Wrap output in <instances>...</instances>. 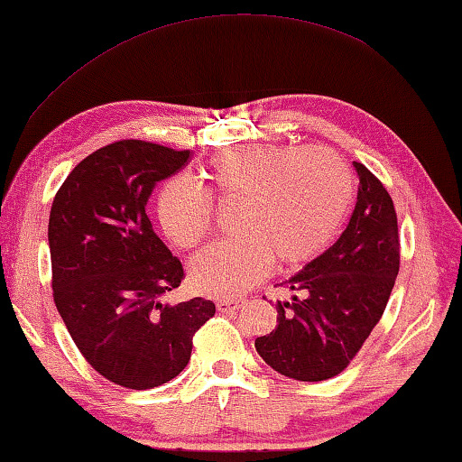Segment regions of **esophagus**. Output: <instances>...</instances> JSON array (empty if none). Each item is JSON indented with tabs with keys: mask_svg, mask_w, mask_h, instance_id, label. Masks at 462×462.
<instances>
[{
	"mask_svg": "<svg viewBox=\"0 0 462 462\" xmlns=\"http://www.w3.org/2000/svg\"><path fill=\"white\" fill-rule=\"evenodd\" d=\"M217 310L228 314V312H234L238 310L240 306H243V300H217Z\"/></svg>",
	"mask_w": 462,
	"mask_h": 462,
	"instance_id": "obj_1",
	"label": "esophagus"
}]
</instances>
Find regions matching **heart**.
<instances>
[{
    "label": "heart",
    "instance_id": "heart-1",
    "mask_svg": "<svg viewBox=\"0 0 462 462\" xmlns=\"http://www.w3.org/2000/svg\"><path fill=\"white\" fill-rule=\"evenodd\" d=\"M208 189L182 174L156 193V219L179 248H197L216 224V205L238 203L240 238L191 261V282L205 296L234 298L265 277L273 261L300 269L327 251L354 205V172L325 145L248 143L219 152L205 172Z\"/></svg>",
    "mask_w": 462,
    "mask_h": 462
}]
</instances>
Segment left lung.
Returning a JSON list of instances; mask_svg holds the SVG:
<instances>
[{
    "label": "left lung",
    "instance_id": "8db88e82",
    "mask_svg": "<svg viewBox=\"0 0 462 462\" xmlns=\"http://www.w3.org/2000/svg\"><path fill=\"white\" fill-rule=\"evenodd\" d=\"M360 191L339 240L283 282L277 327L257 337L259 356L280 374L320 383L347 368L383 317L401 265L397 211L368 168L354 162Z\"/></svg>",
    "mask_w": 462,
    "mask_h": 462
}]
</instances>
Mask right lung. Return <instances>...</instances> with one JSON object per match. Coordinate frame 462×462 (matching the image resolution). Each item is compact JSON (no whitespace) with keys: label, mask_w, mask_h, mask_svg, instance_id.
Returning a JSON list of instances; mask_svg holds the SVG:
<instances>
[{"label":"right lung","mask_w":462,"mask_h":462,"mask_svg":"<svg viewBox=\"0 0 462 462\" xmlns=\"http://www.w3.org/2000/svg\"><path fill=\"white\" fill-rule=\"evenodd\" d=\"M191 152L121 139L84 158L49 216L51 285L84 360L111 383L145 391L179 376L193 335L216 314L205 298L166 304L182 263L153 232L145 203Z\"/></svg>","instance_id":"1"}]
</instances>
